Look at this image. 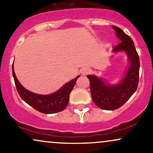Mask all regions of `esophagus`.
<instances>
[{
    "label": "esophagus",
    "mask_w": 153,
    "mask_h": 153,
    "mask_svg": "<svg viewBox=\"0 0 153 153\" xmlns=\"http://www.w3.org/2000/svg\"><path fill=\"white\" fill-rule=\"evenodd\" d=\"M91 73H92V70L90 68H88V67L83 68L81 71L82 75H87Z\"/></svg>",
    "instance_id": "esophagus-1"
}]
</instances>
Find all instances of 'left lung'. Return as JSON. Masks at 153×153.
Instances as JSON below:
<instances>
[{"label": "left lung", "instance_id": "left-lung-1", "mask_svg": "<svg viewBox=\"0 0 153 153\" xmlns=\"http://www.w3.org/2000/svg\"><path fill=\"white\" fill-rule=\"evenodd\" d=\"M116 36L121 42L114 47V52L126 51L130 61V65L126 76L117 85H107L100 78L94 75H88L91 83V97L95 104L107 110H113L120 108L137 90L139 82L140 59L134 45V42L123 30L112 25Z\"/></svg>", "mask_w": 153, "mask_h": 153}]
</instances>
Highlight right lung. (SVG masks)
<instances>
[{
    "instance_id": "right-lung-1",
    "label": "right lung",
    "mask_w": 153,
    "mask_h": 153,
    "mask_svg": "<svg viewBox=\"0 0 153 153\" xmlns=\"http://www.w3.org/2000/svg\"><path fill=\"white\" fill-rule=\"evenodd\" d=\"M12 72L16 89L21 98L34 109L45 114L56 113L65 109L68 104L70 93L74 87L77 79L79 78V76L76 77L53 94L43 95L31 93L21 85L15 74L13 63Z\"/></svg>"
}]
</instances>
